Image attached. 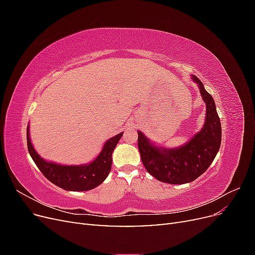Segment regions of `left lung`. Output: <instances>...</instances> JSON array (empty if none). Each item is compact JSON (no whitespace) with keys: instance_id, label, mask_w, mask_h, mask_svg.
<instances>
[{"instance_id":"1","label":"left lung","mask_w":255,"mask_h":255,"mask_svg":"<svg viewBox=\"0 0 255 255\" xmlns=\"http://www.w3.org/2000/svg\"><path fill=\"white\" fill-rule=\"evenodd\" d=\"M206 103L204 127L192 139L179 149L166 150L149 142L138 130V149L141 161L156 180L169 184H185L195 181L211 166L221 143V125L212 96L202 82L192 75Z\"/></svg>"}]
</instances>
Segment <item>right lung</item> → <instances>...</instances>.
Segmentation results:
<instances>
[{
  "mask_svg": "<svg viewBox=\"0 0 255 255\" xmlns=\"http://www.w3.org/2000/svg\"><path fill=\"white\" fill-rule=\"evenodd\" d=\"M121 136L122 133L107 140L101 153L91 164L85 166H63L49 163L38 155L29 140L28 127L26 130L28 152L42 174L56 186L73 191L90 190L106 179L112 168L113 151Z\"/></svg>",
  "mask_w": 255,
  "mask_h": 255,
  "instance_id": "obj_1",
  "label": "right lung"
}]
</instances>
